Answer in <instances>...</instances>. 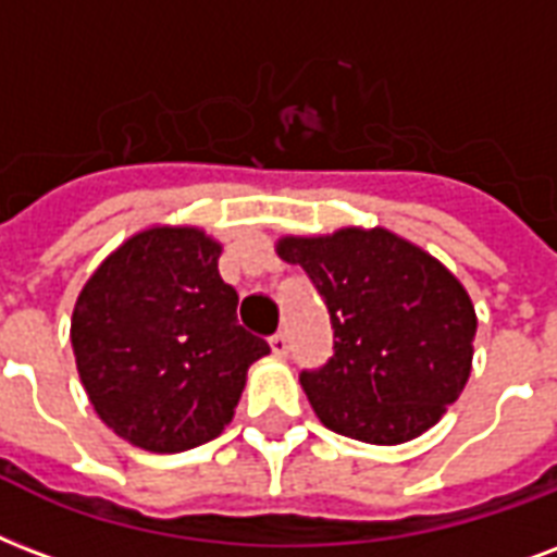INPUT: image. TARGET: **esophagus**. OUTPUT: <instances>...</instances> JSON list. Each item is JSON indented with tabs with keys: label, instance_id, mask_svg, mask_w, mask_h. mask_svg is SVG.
<instances>
[{
	"label": "esophagus",
	"instance_id": "1",
	"mask_svg": "<svg viewBox=\"0 0 557 557\" xmlns=\"http://www.w3.org/2000/svg\"><path fill=\"white\" fill-rule=\"evenodd\" d=\"M271 350H274V356H288V335L286 333H274L269 338Z\"/></svg>",
	"mask_w": 557,
	"mask_h": 557
}]
</instances>
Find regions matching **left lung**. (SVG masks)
Instances as JSON below:
<instances>
[{
  "instance_id": "obj_1",
  "label": "left lung",
  "mask_w": 557,
  "mask_h": 557,
  "mask_svg": "<svg viewBox=\"0 0 557 557\" xmlns=\"http://www.w3.org/2000/svg\"><path fill=\"white\" fill-rule=\"evenodd\" d=\"M277 253L324 297L333 356L300 385L326 430L403 444L435 426L465 392L476 312L465 286L385 227L286 236Z\"/></svg>"
}]
</instances>
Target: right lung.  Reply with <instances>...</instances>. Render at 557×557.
Returning a JSON list of instances; mask_svg holds the SVG:
<instances>
[{
  "instance_id": "obj_1",
  "label": "right lung",
  "mask_w": 557,
  "mask_h": 557,
  "mask_svg": "<svg viewBox=\"0 0 557 557\" xmlns=\"http://www.w3.org/2000/svg\"><path fill=\"white\" fill-rule=\"evenodd\" d=\"M219 253L198 227H148L75 300L70 335L84 392L134 447L181 453L222 435L248 368L271 350L239 324Z\"/></svg>"
}]
</instances>
